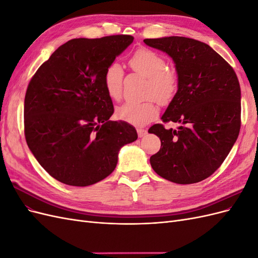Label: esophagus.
Wrapping results in <instances>:
<instances>
[{
	"label": "esophagus",
	"instance_id": "obj_1",
	"mask_svg": "<svg viewBox=\"0 0 258 258\" xmlns=\"http://www.w3.org/2000/svg\"><path fill=\"white\" fill-rule=\"evenodd\" d=\"M137 131H138V136H139V138H143V137L147 134V131H146L145 129H142V128H138V129H137Z\"/></svg>",
	"mask_w": 258,
	"mask_h": 258
}]
</instances>
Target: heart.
Segmentation results:
<instances>
[{"mask_svg": "<svg viewBox=\"0 0 258 258\" xmlns=\"http://www.w3.org/2000/svg\"><path fill=\"white\" fill-rule=\"evenodd\" d=\"M129 66L134 71L147 79L145 97H153L160 104H168L177 90V76L167 68L161 54L152 49L139 48L131 54ZM123 71L118 62H112L105 69L103 85L107 96L118 100L121 96ZM159 110L152 98L143 102H126L117 107V118L135 126H143L158 115Z\"/></svg>", "mask_w": 258, "mask_h": 258, "instance_id": "heart-1", "label": "heart"}]
</instances>
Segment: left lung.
Masks as SVG:
<instances>
[{"instance_id": "8db88e82", "label": "left lung", "mask_w": 258, "mask_h": 258, "mask_svg": "<svg viewBox=\"0 0 258 258\" xmlns=\"http://www.w3.org/2000/svg\"><path fill=\"white\" fill-rule=\"evenodd\" d=\"M150 47L173 60L177 91L162 121L148 130L161 147L150 158L154 171L176 184H194L213 174L227 157L240 131L241 90L233 69L209 45L183 36L146 38Z\"/></svg>"}]
</instances>
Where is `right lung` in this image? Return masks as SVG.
I'll return each instance as SVG.
<instances>
[{"label":"right lung","mask_w":258,"mask_h":258,"mask_svg":"<svg viewBox=\"0 0 258 258\" xmlns=\"http://www.w3.org/2000/svg\"><path fill=\"white\" fill-rule=\"evenodd\" d=\"M134 42L131 35L73 38L53 51L31 80L25 136L38 163L57 181L89 186L110 175L137 130L113 121L105 69Z\"/></svg>","instance_id":"right-lung-1"}]
</instances>
